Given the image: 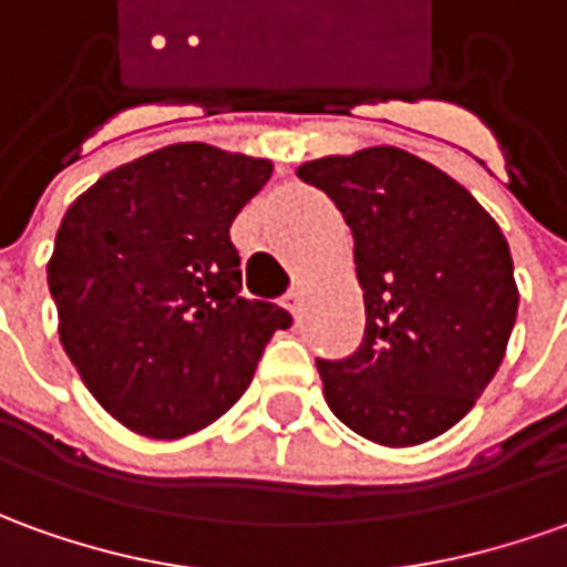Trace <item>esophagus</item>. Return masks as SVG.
Returning a JSON list of instances; mask_svg holds the SVG:
<instances>
[{
    "label": "esophagus",
    "instance_id": "1",
    "mask_svg": "<svg viewBox=\"0 0 567 567\" xmlns=\"http://www.w3.org/2000/svg\"><path fill=\"white\" fill-rule=\"evenodd\" d=\"M302 302H306V292L299 290V287L290 290V296H287V308L292 311V318H299V315H302Z\"/></svg>",
    "mask_w": 567,
    "mask_h": 567
}]
</instances>
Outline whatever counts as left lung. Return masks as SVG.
<instances>
[{
	"mask_svg": "<svg viewBox=\"0 0 567 567\" xmlns=\"http://www.w3.org/2000/svg\"><path fill=\"white\" fill-rule=\"evenodd\" d=\"M354 237L364 342L318 361L323 398L385 447L439 439L482 398L509 346L518 287L487 209L439 166L380 144L302 163Z\"/></svg>",
	"mask_w": 567,
	"mask_h": 567,
	"instance_id": "1",
	"label": "left lung"
}]
</instances>
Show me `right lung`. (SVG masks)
Masks as SVG:
<instances>
[{
	"mask_svg": "<svg viewBox=\"0 0 567 567\" xmlns=\"http://www.w3.org/2000/svg\"><path fill=\"white\" fill-rule=\"evenodd\" d=\"M271 172V159L169 144L70 203L49 259L58 336L116 423L147 439L216 423L292 323L240 296L231 244V221Z\"/></svg>",
	"mask_w": 567,
	"mask_h": 567,
	"instance_id": "obj_1",
	"label": "right lung"
}]
</instances>
